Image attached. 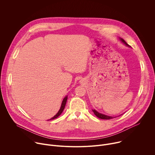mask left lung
<instances>
[{
	"label": "left lung",
	"mask_w": 155,
	"mask_h": 155,
	"mask_svg": "<svg viewBox=\"0 0 155 155\" xmlns=\"http://www.w3.org/2000/svg\"><path fill=\"white\" fill-rule=\"evenodd\" d=\"M119 39H120V40L123 43V44H124L125 45H126L127 47H130V46L128 45V44L122 38H120V37H119ZM93 110V112H94V115L97 117H98L99 118H101V119H102V120H110V119H112V118H116L117 117H111V116H108V115H104V114H101V113H99V112H98L97 110H96L95 109H93V110Z\"/></svg>",
	"instance_id": "8db88e82"
}]
</instances>
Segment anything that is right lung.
<instances>
[{
  "label": "right lung",
  "mask_w": 155,
  "mask_h": 155,
  "mask_svg": "<svg viewBox=\"0 0 155 155\" xmlns=\"http://www.w3.org/2000/svg\"><path fill=\"white\" fill-rule=\"evenodd\" d=\"M67 100H68V96H66L63 99V101H62V104H61V108H60L59 110L58 111V112L53 117H52L51 118H50V119L48 120H54V119L58 118V117L62 114V112H63V110H64V108H65V104H66V102H67Z\"/></svg>",
  "instance_id": "obj_1"
}]
</instances>
